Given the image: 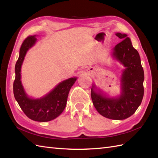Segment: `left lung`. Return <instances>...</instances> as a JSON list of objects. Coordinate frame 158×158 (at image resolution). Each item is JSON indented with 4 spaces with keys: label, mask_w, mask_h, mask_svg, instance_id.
I'll list each match as a JSON object with an SVG mask.
<instances>
[{
    "label": "left lung",
    "mask_w": 158,
    "mask_h": 158,
    "mask_svg": "<svg viewBox=\"0 0 158 158\" xmlns=\"http://www.w3.org/2000/svg\"><path fill=\"white\" fill-rule=\"evenodd\" d=\"M123 41L112 49V58L123 66L120 77V94L110 96L94 83L91 97L100 115L110 119L122 120L132 115L141 104L144 95V71L139 52L126 34L115 33Z\"/></svg>",
    "instance_id": "left-lung-1"
}]
</instances>
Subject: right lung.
Here are the masks:
<instances>
[{
	"instance_id": "right-lung-1",
	"label": "right lung",
	"mask_w": 158,
	"mask_h": 158,
	"mask_svg": "<svg viewBox=\"0 0 158 158\" xmlns=\"http://www.w3.org/2000/svg\"><path fill=\"white\" fill-rule=\"evenodd\" d=\"M36 36H28L20 48L19 58L15 66V79L13 83V94L20 108L28 118L36 122H46L56 119L64 110L69 91L77 81V77H70L60 82L51 91L40 98L29 96L21 81V69L26 53L37 41Z\"/></svg>"
}]
</instances>
